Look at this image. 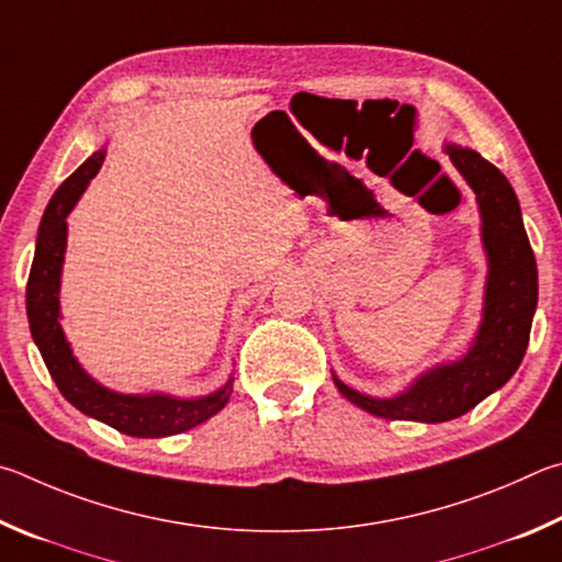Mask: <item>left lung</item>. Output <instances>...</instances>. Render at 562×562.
I'll return each instance as SVG.
<instances>
[{
    "label": "left lung",
    "instance_id": "8db88e82",
    "mask_svg": "<svg viewBox=\"0 0 562 562\" xmlns=\"http://www.w3.org/2000/svg\"><path fill=\"white\" fill-rule=\"evenodd\" d=\"M447 153L476 192L484 222L481 236L488 254L484 321L464 358L429 370L407 392L392 400L360 395L333 378L342 397L375 417L435 425L467 415L491 392L506 385L528 348L538 303V269L514 187L496 165L469 147L447 145Z\"/></svg>",
    "mask_w": 562,
    "mask_h": 562
}]
</instances>
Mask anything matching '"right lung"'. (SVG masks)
<instances>
[{
  "label": "right lung",
  "instance_id": "right-lung-1",
  "mask_svg": "<svg viewBox=\"0 0 562 562\" xmlns=\"http://www.w3.org/2000/svg\"><path fill=\"white\" fill-rule=\"evenodd\" d=\"M105 150L93 153L48 202L36 236V254L26 281V316L32 338L61 395L83 415L95 417L131 437H172L214 417L232 397L229 380L222 390L200 400L167 395H117L98 385L78 366L58 323V281L66 251V216L74 210L86 184L101 170Z\"/></svg>",
  "mask_w": 562,
  "mask_h": 562
}]
</instances>
